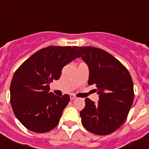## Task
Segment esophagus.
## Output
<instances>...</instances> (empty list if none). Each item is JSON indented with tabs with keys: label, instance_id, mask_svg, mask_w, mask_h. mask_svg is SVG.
<instances>
[{
	"label": "esophagus",
	"instance_id": "1",
	"mask_svg": "<svg viewBox=\"0 0 149 149\" xmlns=\"http://www.w3.org/2000/svg\"><path fill=\"white\" fill-rule=\"evenodd\" d=\"M70 99H71L72 100H74V99H76V97H75L73 94H71V95H70Z\"/></svg>",
	"mask_w": 149,
	"mask_h": 149
}]
</instances>
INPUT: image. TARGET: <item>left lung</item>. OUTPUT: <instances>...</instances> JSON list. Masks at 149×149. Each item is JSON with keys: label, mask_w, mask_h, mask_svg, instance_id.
Instances as JSON below:
<instances>
[{"label": "left lung", "mask_w": 149, "mask_h": 149, "mask_svg": "<svg viewBox=\"0 0 149 149\" xmlns=\"http://www.w3.org/2000/svg\"><path fill=\"white\" fill-rule=\"evenodd\" d=\"M88 66L89 85L95 84L99 100L86 98L80 115L84 128L104 136L117 130L127 119L134 100L133 82L128 69L113 56L94 47H76Z\"/></svg>", "instance_id": "8db88e82"}]
</instances>
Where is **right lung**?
<instances>
[{
	"mask_svg": "<svg viewBox=\"0 0 149 149\" xmlns=\"http://www.w3.org/2000/svg\"><path fill=\"white\" fill-rule=\"evenodd\" d=\"M76 46H49L28 58L15 72L10 102L16 117L34 132H47L58 125L70 100L68 94L49 93V84L61 77L62 68L80 57Z\"/></svg>",
	"mask_w": 149,
	"mask_h": 149,
	"instance_id": "right-lung-1",
	"label": "right lung"
}]
</instances>
